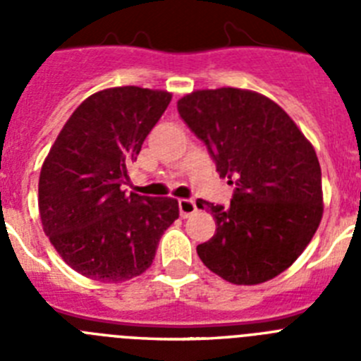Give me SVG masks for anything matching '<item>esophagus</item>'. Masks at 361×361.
Returning <instances> with one entry per match:
<instances>
[{
    "label": "esophagus",
    "instance_id": "1",
    "mask_svg": "<svg viewBox=\"0 0 361 361\" xmlns=\"http://www.w3.org/2000/svg\"><path fill=\"white\" fill-rule=\"evenodd\" d=\"M178 212H180V216L188 219L193 213H197V204L190 199H180L178 200Z\"/></svg>",
    "mask_w": 361,
    "mask_h": 361
}]
</instances>
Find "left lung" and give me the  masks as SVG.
<instances>
[{
  "mask_svg": "<svg viewBox=\"0 0 361 361\" xmlns=\"http://www.w3.org/2000/svg\"><path fill=\"white\" fill-rule=\"evenodd\" d=\"M177 110L220 177L237 186L228 208L197 200L216 222L215 235L197 245L200 260L237 286L275 279L304 253L324 215L317 152L295 121L258 92L195 90L178 99Z\"/></svg>",
  "mask_w": 361,
  "mask_h": 361,
  "instance_id": "left-lung-1",
  "label": "left lung"
}]
</instances>
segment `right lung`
Here are the masks:
<instances>
[{"mask_svg": "<svg viewBox=\"0 0 361 361\" xmlns=\"http://www.w3.org/2000/svg\"><path fill=\"white\" fill-rule=\"evenodd\" d=\"M170 101V92L141 86L95 92L75 108L41 166L43 231L86 279L117 283L142 275L178 219L175 199L126 195L121 188Z\"/></svg>", "mask_w": 361, "mask_h": 361, "instance_id": "right-lung-1", "label": "right lung"}]
</instances>
